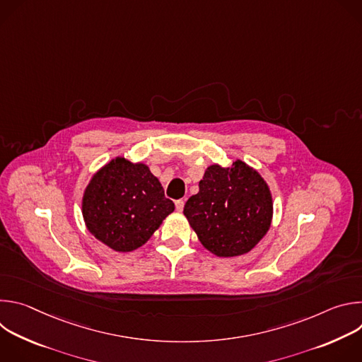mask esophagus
<instances>
[{"mask_svg": "<svg viewBox=\"0 0 362 362\" xmlns=\"http://www.w3.org/2000/svg\"><path fill=\"white\" fill-rule=\"evenodd\" d=\"M176 211L177 212H183V208H185V200H176Z\"/></svg>", "mask_w": 362, "mask_h": 362, "instance_id": "obj_1", "label": "esophagus"}]
</instances>
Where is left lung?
Wrapping results in <instances>:
<instances>
[{"label":"left lung","instance_id":"obj_1","mask_svg":"<svg viewBox=\"0 0 362 362\" xmlns=\"http://www.w3.org/2000/svg\"><path fill=\"white\" fill-rule=\"evenodd\" d=\"M183 214L200 243L219 257L240 256L268 233L274 202L261 173L236 159L204 170L199 192L189 197Z\"/></svg>","mask_w":362,"mask_h":362}]
</instances>
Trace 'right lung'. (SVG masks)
I'll return each mask as SVG.
<instances>
[{
  "mask_svg": "<svg viewBox=\"0 0 362 362\" xmlns=\"http://www.w3.org/2000/svg\"><path fill=\"white\" fill-rule=\"evenodd\" d=\"M173 211L148 166L122 156L93 175L81 199L87 230L116 252L143 246Z\"/></svg>",
  "mask_w": 362,
  "mask_h": 362,
  "instance_id": "obj_1",
  "label": "right lung"
}]
</instances>
